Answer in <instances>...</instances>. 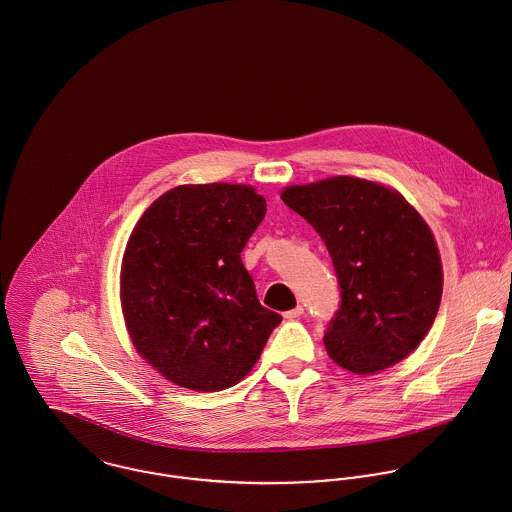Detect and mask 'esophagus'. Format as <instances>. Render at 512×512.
Returning a JSON list of instances; mask_svg holds the SVG:
<instances>
[{"label": "esophagus", "instance_id": "34e87169", "mask_svg": "<svg viewBox=\"0 0 512 512\" xmlns=\"http://www.w3.org/2000/svg\"><path fill=\"white\" fill-rule=\"evenodd\" d=\"M303 314H305V308L299 305V307L293 308V310H287V312H285V318H287V320H297V318H301Z\"/></svg>", "mask_w": 512, "mask_h": 512}]
</instances>
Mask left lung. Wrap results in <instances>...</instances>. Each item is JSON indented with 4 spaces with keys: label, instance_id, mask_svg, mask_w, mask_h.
<instances>
[{
    "label": "left lung",
    "instance_id": "left-lung-1",
    "mask_svg": "<svg viewBox=\"0 0 512 512\" xmlns=\"http://www.w3.org/2000/svg\"><path fill=\"white\" fill-rule=\"evenodd\" d=\"M332 259L340 305L324 332L328 356L354 374L386 370L417 348L441 303V259L421 215L394 190L350 176L291 186Z\"/></svg>",
    "mask_w": 512,
    "mask_h": 512
}]
</instances>
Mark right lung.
Instances as JSON below:
<instances>
[{
  "instance_id": "1",
  "label": "right lung",
  "mask_w": 512,
  "mask_h": 512,
  "mask_svg": "<svg viewBox=\"0 0 512 512\" xmlns=\"http://www.w3.org/2000/svg\"><path fill=\"white\" fill-rule=\"evenodd\" d=\"M267 213L249 186H180L136 223L120 271L130 338L166 380L219 392L259 360L281 314L263 307L241 251Z\"/></svg>"
}]
</instances>
